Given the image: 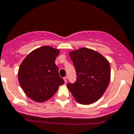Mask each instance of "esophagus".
I'll list each match as a JSON object with an SVG mask.
<instances>
[{
	"label": "esophagus",
	"instance_id": "1",
	"mask_svg": "<svg viewBox=\"0 0 134 134\" xmlns=\"http://www.w3.org/2000/svg\"><path fill=\"white\" fill-rule=\"evenodd\" d=\"M67 78L66 76L63 78V80H64V81H65V83H66V82H67Z\"/></svg>",
	"mask_w": 134,
	"mask_h": 134
}]
</instances>
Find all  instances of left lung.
<instances>
[{"mask_svg": "<svg viewBox=\"0 0 134 134\" xmlns=\"http://www.w3.org/2000/svg\"><path fill=\"white\" fill-rule=\"evenodd\" d=\"M69 56L77 78L75 83H67V87L79 103H94L103 95L110 82L109 62L99 52L83 47L71 51Z\"/></svg>", "mask_w": 134, "mask_h": 134, "instance_id": "8db88e82", "label": "left lung"}]
</instances>
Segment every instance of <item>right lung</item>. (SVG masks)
Instances as JSON below:
<instances>
[{"label":"right lung","mask_w":134,"mask_h":134,"mask_svg":"<svg viewBox=\"0 0 134 134\" xmlns=\"http://www.w3.org/2000/svg\"><path fill=\"white\" fill-rule=\"evenodd\" d=\"M59 50L43 46L28 54L18 71L20 86L30 98L37 102L48 100L65 82L55 64Z\"/></svg>","instance_id":"1"}]
</instances>
